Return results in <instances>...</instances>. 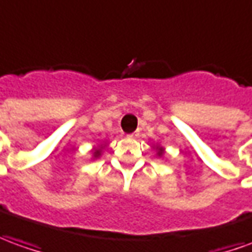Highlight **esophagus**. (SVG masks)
<instances>
[{
	"instance_id": "obj_1",
	"label": "esophagus",
	"mask_w": 252,
	"mask_h": 252,
	"mask_svg": "<svg viewBox=\"0 0 252 252\" xmlns=\"http://www.w3.org/2000/svg\"><path fill=\"white\" fill-rule=\"evenodd\" d=\"M138 136H139V131L133 132V133H131V135H129V138H131V139H136Z\"/></svg>"
}]
</instances>
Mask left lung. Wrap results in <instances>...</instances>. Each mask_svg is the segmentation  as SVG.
I'll list each match as a JSON object with an SVG mask.
<instances>
[{"label": "left lung", "instance_id": "1", "mask_svg": "<svg viewBox=\"0 0 252 252\" xmlns=\"http://www.w3.org/2000/svg\"><path fill=\"white\" fill-rule=\"evenodd\" d=\"M154 149H156V151H157V156L159 157V158H161V157L165 156V149H163V147H159V146H156Z\"/></svg>", "mask_w": 252, "mask_h": 252}]
</instances>
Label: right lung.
Segmentation results:
<instances>
[{"label":"right lung","instance_id":"1","mask_svg":"<svg viewBox=\"0 0 252 252\" xmlns=\"http://www.w3.org/2000/svg\"><path fill=\"white\" fill-rule=\"evenodd\" d=\"M105 146H98L95 149H93V159H96V158H99L101 157V153H102V149H103Z\"/></svg>","mask_w":252,"mask_h":252}]
</instances>
